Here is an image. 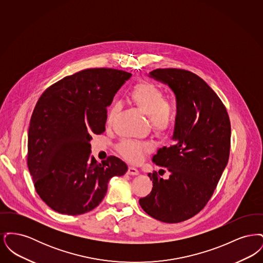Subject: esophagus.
<instances>
[{
	"label": "esophagus",
	"instance_id": "1",
	"mask_svg": "<svg viewBox=\"0 0 263 263\" xmlns=\"http://www.w3.org/2000/svg\"><path fill=\"white\" fill-rule=\"evenodd\" d=\"M127 174L129 175H139V171L134 166H129Z\"/></svg>",
	"mask_w": 263,
	"mask_h": 263
}]
</instances>
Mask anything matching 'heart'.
I'll return each mask as SVG.
<instances>
[{
  "label": "heart",
  "mask_w": 263,
  "mask_h": 263,
  "mask_svg": "<svg viewBox=\"0 0 263 263\" xmlns=\"http://www.w3.org/2000/svg\"><path fill=\"white\" fill-rule=\"evenodd\" d=\"M130 100L141 112L149 116L156 131L163 133L174 124V105L166 100L163 89L158 86L149 82H141L132 89ZM120 109L121 104L119 102H114L110 106L106 117V123L108 125L112 124ZM149 150L150 146L148 144H142L132 140H123L118 145L119 153L130 162L140 161L143 154Z\"/></svg>",
  "instance_id": "1"
}]
</instances>
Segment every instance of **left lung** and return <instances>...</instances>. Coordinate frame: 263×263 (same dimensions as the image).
I'll return each instance as SVG.
<instances>
[{"mask_svg":"<svg viewBox=\"0 0 263 263\" xmlns=\"http://www.w3.org/2000/svg\"><path fill=\"white\" fill-rule=\"evenodd\" d=\"M149 77L174 91L177 114L172 146L153 158L170 176L149 174L152 191L139 203L154 219L179 223L200 212L221 178L230 154V119L223 102L200 77L181 69H157Z\"/></svg>","mask_w":263,"mask_h":263,"instance_id":"obj_1","label":"left lung"}]
</instances>
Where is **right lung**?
Here are the masks:
<instances>
[{
    "mask_svg": "<svg viewBox=\"0 0 263 263\" xmlns=\"http://www.w3.org/2000/svg\"><path fill=\"white\" fill-rule=\"evenodd\" d=\"M131 76L87 69L65 77L39 98L28 129L27 165L38 195L54 211H91L104 198L109 179L127 172L114 156L98 163L89 142L105 130L106 107Z\"/></svg>",
    "mask_w": 263,
    "mask_h": 263,
    "instance_id": "add662e5",
    "label": "right lung"
}]
</instances>
